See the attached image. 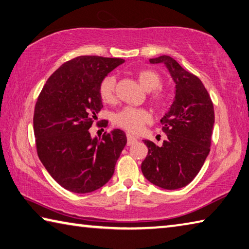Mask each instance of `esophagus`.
Returning a JSON list of instances; mask_svg holds the SVG:
<instances>
[{
	"label": "esophagus",
	"mask_w": 249,
	"mask_h": 249,
	"mask_svg": "<svg viewBox=\"0 0 249 249\" xmlns=\"http://www.w3.org/2000/svg\"><path fill=\"white\" fill-rule=\"evenodd\" d=\"M126 137H127V144H128V146H132L134 142H137V138L135 137V136H133L132 134H128L127 133V135H126Z\"/></svg>",
	"instance_id": "1"
}]
</instances>
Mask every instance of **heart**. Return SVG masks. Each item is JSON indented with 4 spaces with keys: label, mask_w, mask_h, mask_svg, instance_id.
<instances>
[{
    "label": "heart",
    "mask_w": 249,
    "mask_h": 249,
    "mask_svg": "<svg viewBox=\"0 0 249 249\" xmlns=\"http://www.w3.org/2000/svg\"><path fill=\"white\" fill-rule=\"evenodd\" d=\"M137 79L144 90L151 91L149 100L156 109L162 110L168 107L170 96L164 90L159 89L161 77L157 71L148 69L142 70L137 73ZM115 85L116 78L113 75L103 77L99 84V96L105 103H113L115 101ZM151 113L142 107H125L113 116V123L129 133L140 132L144 125L151 123Z\"/></svg>",
    "instance_id": "obj_1"
}]
</instances>
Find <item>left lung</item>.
<instances>
[{
	"label": "left lung",
	"mask_w": 249,
	"mask_h": 249,
	"mask_svg": "<svg viewBox=\"0 0 249 249\" xmlns=\"http://www.w3.org/2000/svg\"><path fill=\"white\" fill-rule=\"evenodd\" d=\"M152 64L164 63L176 84L175 99L161 119L166 134L162 146L143 140L148 155L142 171L149 182L164 189L188 185L209 155L214 124L213 103L201 80L185 71L174 58L162 55L150 58Z\"/></svg>",
	"instance_id": "left-lung-1"
}]
</instances>
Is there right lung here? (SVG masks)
Listing matches in <instances>:
<instances>
[{
    "instance_id": "right-lung-1",
    "label": "right lung",
    "mask_w": 249,
    "mask_h": 249,
    "mask_svg": "<svg viewBox=\"0 0 249 249\" xmlns=\"http://www.w3.org/2000/svg\"><path fill=\"white\" fill-rule=\"evenodd\" d=\"M124 60L81 55L67 61L47 80L36 102L34 132L40 161L62 187L73 193L97 191L109 182L123 150L121 129L91 138L103 106L99 84ZM106 127L107 121L97 123Z\"/></svg>"
}]
</instances>
